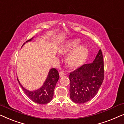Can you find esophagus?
<instances>
[{"label":"esophagus","mask_w":124,"mask_h":124,"mask_svg":"<svg viewBox=\"0 0 124 124\" xmlns=\"http://www.w3.org/2000/svg\"><path fill=\"white\" fill-rule=\"evenodd\" d=\"M65 74V72H64V71L62 70L59 72V75H60V77H63Z\"/></svg>","instance_id":"obj_1"}]
</instances>
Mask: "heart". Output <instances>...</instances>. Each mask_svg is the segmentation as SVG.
<instances>
[{
  "mask_svg": "<svg viewBox=\"0 0 124 124\" xmlns=\"http://www.w3.org/2000/svg\"><path fill=\"white\" fill-rule=\"evenodd\" d=\"M80 43L79 39H73L66 43L61 48L60 52L62 54H66L72 51L68 56L67 62L71 67H76L79 66L85 60L88 54L87 48L84 46H78Z\"/></svg>",
  "mask_w": 124,
  "mask_h": 124,
  "instance_id": "b5f03b06",
  "label": "heart"
}]
</instances>
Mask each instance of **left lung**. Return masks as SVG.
Returning <instances> with one entry per match:
<instances>
[{
	"label": "left lung",
	"mask_w": 124,
	"mask_h": 124,
	"mask_svg": "<svg viewBox=\"0 0 124 124\" xmlns=\"http://www.w3.org/2000/svg\"><path fill=\"white\" fill-rule=\"evenodd\" d=\"M104 75L102 52L99 50L93 62L85 64L70 73V98L76 103H85L97 94Z\"/></svg>",
	"instance_id": "obj_1"
}]
</instances>
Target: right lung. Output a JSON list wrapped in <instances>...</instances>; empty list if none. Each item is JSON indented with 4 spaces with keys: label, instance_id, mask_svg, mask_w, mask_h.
<instances>
[{
    "label": "right lung",
    "instance_id": "1",
    "mask_svg": "<svg viewBox=\"0 0 124 124\" xmlns=\"http://www.w3.org/2000/svg\"><path fill=\"white\" fill-rule=\"evenodd\" d=\"M33 38H31L26 42L30 41ZM59 78V74L58 71L55 68L51 69L43 86L40 89L33 91H29L25 89L20 84L18 78L17 81L23 92L32 101L39 104H45L49 103L52 99L54 89Z\"/></svg>",
    "mask_w": 124,
    "mask_h": 124
}]
</instances>
